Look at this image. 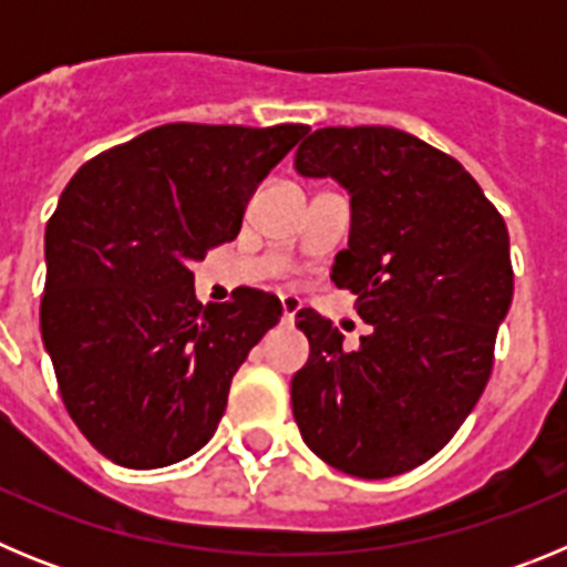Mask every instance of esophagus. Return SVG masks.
Segmentation results:
<instances>
[{
	"mask_svg": "<svg viewBox=\"0 0 567 567\" xmlns=\"http://www.w3.org/2000/svg\"><path fill=\"white\" fill-rule=\"evenodd\" d=\"M280 309H284V323H287V327H292L295 315H298V309H300L298 295H280Z\"/></svg>",
	"mask_w": 567,
	"mask_h": 567,
	"instance_id": "1",
	"label": "esophagus"
}]
</instances>
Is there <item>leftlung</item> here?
<instances>
[{
    "instance_id": "left-lung-1",
    "label": "left lung",
    "mask_w": 567,
    "mask_h": 567,
    "mask_svg": "<svg viewBox=\"0 0 567 567\" xmlns=\"http://www.w3.org/2000/svg\"><path fill=\"white\" fill-rule=\"evenodd\" d=\"M295 169L352 198L332 280L372 327L349 352L332 320L300 309L309 360L292 378L295 423L332 468L394 477L434 457L488 383L514 298L508 229L457 158L403 130H315Z\"/></svg>"
}]
</instances>
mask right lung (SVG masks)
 <instances>
[{
	"instance_id": "obj_1",
	"label": "right lung",
	"mask_w": 567,
	"mask_h": 567,
	"mask_svg": "<svg viewBox=\"0 0 567 567\" xmlns=\"http://www.w3.org/2000/svg\"><path fill=\"white\" fill-rule=\"evenodd\" d=\"M307 124H164L90 158L44 229L42 340L64 409L124 468H164L218 429L233 374L280 320L238 289L195 300L193 260L244 209Z\"/></svg>"
}]
</instances>
